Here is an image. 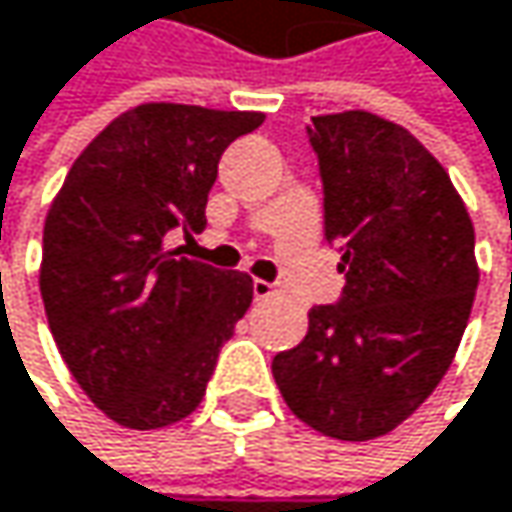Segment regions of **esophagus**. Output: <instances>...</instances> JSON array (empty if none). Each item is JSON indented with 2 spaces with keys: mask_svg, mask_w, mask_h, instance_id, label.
I'll use <instances>...</instances> for the list:
<instances>
[{
  "mask_svg": "<svg viewBox=\"0 0 512 512\" xmlns=\"http://www.w3.org/2000/svg\"><path fill=\"white\" fill-rule=\"evenodd\" d=\"M251 294H254V300H270V297L282 294V288H279L276 282H264V279H254V282H251Z\"/></svg>",
  "mask_w": 512,
  "mask_h": 512,
  "instance_id": "esophagus-1",
  "label": "esophagus"
}]
</instances>
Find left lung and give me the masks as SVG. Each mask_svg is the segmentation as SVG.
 Returning a JSON list of instances; mask_svg holds the SVG:
<instances>
[{"label":"left lung","instance_id":"left-lung-1","mask_svg":"<svg viewBox=\"0 0 512 512\" xmlns=\"http://www.w3.org/2000/svg\"><path fill=\"white\" fill-rule=\"evenodd\" d=\"M324 185V239L345 288L273 357L288 408L339 441L408 420L447 375L477 294L474 224L447 170L402 125L348 110L306 125Z\"/></svg>","mask_w":512,"mask_h":512}]
</instances>
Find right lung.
<instances>
[{
  "instance_id": "right-lung-1",
  "label": "right lung",
  "mask_w": 512,
  "mask_h": 512,
  "mask_svg": "<svg viewBox=\"0 0 512 512\" xmlns=\"http://www.w3.org/2000/svg\"><path fill=\"white\" fill-rule=\"evenodd\" d=\"M264 113L140 104L74 161L44 221L41 300L83 393L119 426L188 417L251 306L245 273L167 251L206 227L221 152Z\"/></svg>"
}]
</instances>
